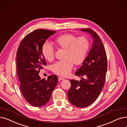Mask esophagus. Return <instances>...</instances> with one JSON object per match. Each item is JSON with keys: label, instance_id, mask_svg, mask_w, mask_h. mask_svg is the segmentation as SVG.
<instances>
[{"label": "esophagus", "instance_id": "obj_1", "mask_svg": "<svg viewBox=\"0 0 127 127\" xmlns=\"http://www.w3.org/2000/svg\"><path fill=\"white\" fill-rule=\"evenodd\" d=\"M58 79L59 81H61V80H63L64 79V78H63V77H58Z\"/></svg>", "mask_w": 127, "mask_h": 127}]
</instances>
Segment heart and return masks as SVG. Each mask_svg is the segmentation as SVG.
<instances>
[{
    "mask_svg": "<svg viewBox=\"0 0 127 127\" xmlns=\"http://www.w3.org/2000/svg\"><path fill=\"white\" fill-rule=\"evenodd\" d=\"M54 41L57 46L65 49V52L64 60L52 65V71L60 76H66L72 69L74 63L79 65L85 59L89 49V41L84 36L77 37L73 34H65L58 37ZM54 52V49L50 43H44L42 53L46 59L49 61L53 60Z\"/></svg>",
    "mask_w": 127,
    "mask_h": 127,
    "instance_id": "obj_1",
    "label": "heart"
}]
</instances>
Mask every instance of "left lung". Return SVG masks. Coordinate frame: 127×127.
Returning a JSON list of instances; mask_svg holds the SVG:
<instances>
[{
  "mask_svg": "<svg viewBox=\"0 0 127 127\" xmlns=\"http://www.w3.org/2000/svg\"><path fill=\"white\" fill-rule=\"evenodd\" d=\"M80 31L89 33L93 42L88 56L75 73L82 79L70 80L71 87L67 95L73 105L85 107L94 102L100 94L105 81L107 61L105 50L99 36L90 29Z\"/></svg>",
  "mask_w": 127,
  "mask_h": 127,
  "instance_id": "8db88e82",
  "label": "left lung"
}]
</instances>
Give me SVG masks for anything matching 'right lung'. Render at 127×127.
I'll return each mask as SVG.
<instances>
[{
	"label": "right lung",
	"instance_id": "add662e5",
	"mask_svg": "<svg viewBox=\"0 0 127 127\" xmlns=\"http://www.w3.org/2000/svg\"><path fill=\"white\" fill-rule=\"evenodd\" d=\"M56 31L36 30L27 34L20 42L16 52V66L20 90L26 101L31 105L40 107L50 100L58 82V77L50 75L41 79L39 73L47 65L42 53V46Z\"/></svg>",
	"mask_w": 127,
	"mask_h": 127
}]
</instances>
